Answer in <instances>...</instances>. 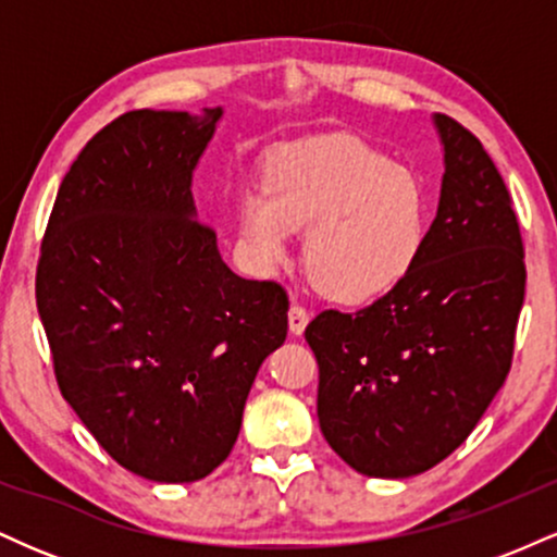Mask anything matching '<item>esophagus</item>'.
Instances as JSON below:
<instances>
[{"label": "esophagus", "instance_id": "obj_1", "mask_svg": "<svg viewBox=\"0 0 557 557\" xmlns=\"http://www.w3.org/2000/svg\"><path fill=\"white\" fill-rule=\"evenodd\" d=\"M287 324H290L293 335H300L306 330V324H309V311L300 304H293L290 311H287Z\"/></svg>", "mask_w": 557, "mask_h": 557}]
</instances>
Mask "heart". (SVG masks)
Segmentation results:
<instances>
[{"mask_svg":"<svg viewBox=\"0 0 557 557\" xmlns=\"http://www.w3.org/2000/svg\"><path fill=\"white\" fill-rule=\"evenodd\" d=\"M296 230H309L306 267L324 296L372 304L411 274L424 248V188L359 138L304 140L272 159L264 188H248L238 207L240 240L261 270L290 259Z\"/></svg>","mask_w":557,"mask_h":557,"instance_id":"1","label":"heart"}]
</instances>
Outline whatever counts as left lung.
<instances>
[{
  "label": "left lung",
  "instance_id": "obj_1",
  "mask_svg": "<svg viewBox=\"0 0 557 557\" xmlns=\"http://www.w3.org/2000/svg\"><path fill=\"white\" fill-rule=\"evenodd\" d=\"M440 207L411 274L372 306L306 327L317 417L350 469L406 479L445 461L487 411L513 361L527 267L513 201L474 133L434 114Z\"/></svg>",
  "mask_w": 557,
  "mask_h": 557
}]
</instances>
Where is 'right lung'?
<instances>
[{
    "mask_svg": "<svg viewBox=\"0 0 557 557\" xmlns=\"http://www.w3.org/2000/svg\"><path fill=\"white\" fill-rule=\"evenodd\" d=\"M222 107L120 114L57 194L36 270L54 376L96 443L151 482H196L238 440L287 293L243 280L196 220L194 170Z\"/></svg>",
    "mask_w": 557,
    "mask_h": 557,
    "instance_id": "obj_1",
    "label": "right lung"
}]
</instances>
